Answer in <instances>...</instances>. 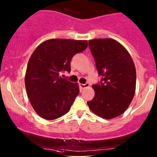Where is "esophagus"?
I'll return each mask as SVG.
<instances>
[{
  "mask_svg": "<svg viewBox=\"0 0 157 157\" xmlns=\"http://www.w3.org/2000/svg\"><path fill=\"white\" fill-rule=\"evenodd\" d=\"M79 86H80V89H86V88L89 86V83H88V82H86V83H85V84L80 83V85H79Z\"/></svg>",
  "mask_w": 157,
  "mask_h": 157,
  "instance_id": "34e87169",
  "label": "esophagus"
}]
</instances>
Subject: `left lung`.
<instances>
[{
  "label": "left lung",
  "instance_id": "1",
  "mask_svg": "<svg viewBox=\"0 0 157 157\" xmlns=\"http://www.w3.org/2000/svg\"><path fill=\"white\" fill-rule=\"evenodd\" d=\"M101 83L92 85L94 97L87 104L94 114L111 119L124 113L134 97L135 65L127 49L113 39L89 41Z\"/></svg>",
  "mask_w": 157,
  "mask_h": 157
}]
</instances>
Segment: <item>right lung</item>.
I'll use <instances>...</instances> for the list:
<instances>
[{
    "label": "right lung",
    "mask_w": 157,
    "mask_h": 157,
    "mask_svg": "<svg viewBox=\"0 0 157 157\" xmlns=\"http://www.w3.org/2000/svg\"><path fill=\"white\" fill-rule=\"evenodd\" d=\"M88 46L86 40L52 39L41 43L31 55L25 75L27 94L36 113L54 120L69 111L79 94L78 84L62 78L71 71V60Z\"/></svg>",
    "instance_id": "obj_1"
}]
</instances>
